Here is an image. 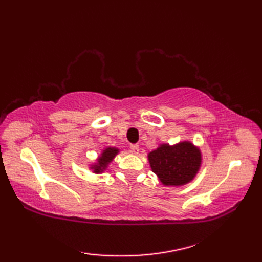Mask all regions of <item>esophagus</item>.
Instances as JSON below:
<instances>
[{"instance_id":"obj_1","label":"esophagus","mask_w":262,"mask_h":262,"mask_svg":"<svg viewBox=\"0 0 262 262\" xmlns=\"http://www.w3.org/2000/svg\"><path fill=\"white\" fill-rule=\"evenodd\" d=\"M138 151H140V146H138L137 144H134V145H130V152L133 154H137Z\"/></svg>"}]
</instances>
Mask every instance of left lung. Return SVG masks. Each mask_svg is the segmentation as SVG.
Returning <instances> with one entry per match:
<instances>
[{
    "instance_id": "1",
    "label": "left lung",
    "mask_w": 262,
    "mask_h": 262,
    "mask_svg": "<svg viewBox=\"0 0 262 262\" xmlns=\"http://www.w3.org/2000/svg\"><path fill=\"white\" fill-rule=\"evenodd\" d=\"M148 162L163 186L180 187L193 180L202 165V152L191 142L161 145L149 152Z\"/></svg>"
}]
</instances>
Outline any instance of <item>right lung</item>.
Here are the masks:
<instances>
[{
  "label": "right lung",
  "instance_id": "1",
  "mask_svg": "<svg viewBox=\"0 0 262 262\" xmlns=\"http://www.w3.org/2000/svg\"><path fill=\"white\" fill-rule=\"evenodd\" d=\"M118 153L119 149L117 147H105L98 157L97 162L90 164V169L93 171V173H102Z\"/></svg>",
  "mask_w": 262,
  "mask_h": 262
}]
</instances>
